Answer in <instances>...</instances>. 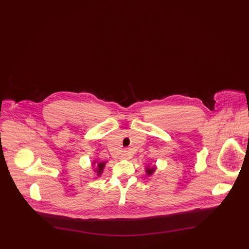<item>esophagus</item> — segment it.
Returning <instances> with one entry per match:
<instances>
[{"mask_svg":"<svg viewBox=\"0 0 249 249\" xmlns=\"http://www.w3.org/2000/svg\"><path fill=\"white\" fill-rule=\"evenodd\" d=\"M130 157H131V154H130L129 150H124L123 153L121 155V158H122V159H126V160L130 159Z\"/></svg>","mask_w":249,"mask_h":249,"instance_id":"esophagus-1","label":"esophagus"}]
</instances>
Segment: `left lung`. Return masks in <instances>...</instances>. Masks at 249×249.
<instances>
[{"mask_svg": "<svg viewBox=\"0 0 249 249\" xmlns=\"http://www.w3.org/2000/svg\"><path fill=\"white\" fill-rule=\"evenodd\" d=\"M153 172H154V169H153V168H151V169H147V170H146L147 175H151Z\"/></svg>", "mask_w": 249, "mask_h": 249, "instance_id": "obj_1", "label": "left lung"}]
</instances>
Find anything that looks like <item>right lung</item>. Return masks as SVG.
<instances>
[{"mask_svg":"<svg viewBox=\"0 0 249 249\" xmlns=\"http://www.w3.org/2000/svg\"><path fill=\"white\" fill-rule=\"evenodd\" d=\"M98 165H99V168H98V175H100V174L102 173L104 167L106 165V163H105V162H102V163H99Z\"/></svg>","mask_w":249,"mask_h":249,"instance_id":"add662e5","label":"right lung"}]
</instances>
